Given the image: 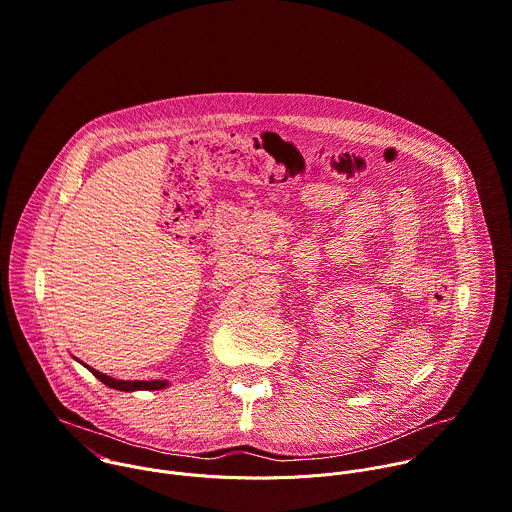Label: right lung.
Segmentation results:
<instances>
[{
    "label": "right lung",
    "mask_w": 512,
    "mask_h": 512,
    "mask_svg": "<svg viewBox=\"0 0 512 512\" xmlns=\"http://www.w3.org/2000/svg\"><path fill=\"white\" fill-rule=\"evenodd\" d=\"M102 384H106L108 388H114V390H120V392H134V390H162L168 386L166 380H152V382H144V380H134V382H126V380H114L90 366H86Z\"/></svg>",
    "instance_id": "add662e5"
}]
</instances>
